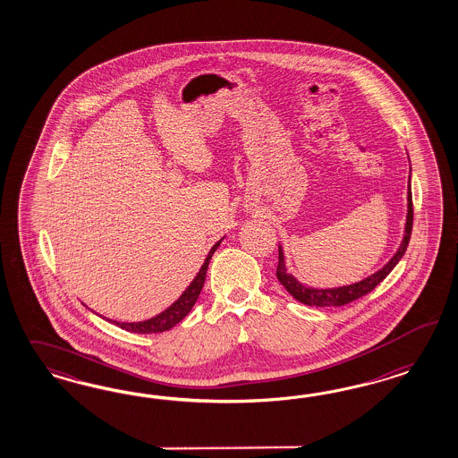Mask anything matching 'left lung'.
Wrapping results in <instances>:
<instances>
[{
  "label": "left lung",
  "instance_id": "left-lung-1",
  "mask_svg": "<svg viewBox=\"0 0 458 458\" xmlns=\"http://www.w3.org/2000/svg\"><path fill=\"white\" fill-rule=\"evenodd\" d=\"M411 171V167H410ZM411 228H413V199H411V186L408 180V213H406V223H404V235H403L402 245L396 250V253L391 257L388 264L383 268H379L375 274H371L369 277L362 278L356 284L351 285H343V287H334V289H316V287H307L304 284H301L297 278L289 274L287 267H285V257H284V249L282 245H278V265L277 278L278 282L285 287V291L291 293L292 297L299 302L305 305H314V307H339V305H346L356 299H360L362 295H366L368 292L373 291L379 282H383L389 272L396 267V264L402 260L406 247L410 243V236H411Z\"/></svg>",
  "mask_w": 458,
  "mask_h": 458
}]
</instances>
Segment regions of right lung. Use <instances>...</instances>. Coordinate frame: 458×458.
Instances as JSON below:
<instances>
[{"mask_svg": "<svg viewBox=\"0 0 458 458\" xmlns=\"http://www.w3.org/2000/svg\"><path fill=\"white\" fill-rule=\"evenodd\" d=\"M222 240H218V242L211 247L208 257L205 259V264L201 265V268H199V272L196 274L193 282L188 285L186 291L181 293L180 299L169 305L166 310H163L161 314L154 316L151 319L140 320V322H117V320L111 319H109V322L119 326V327L124 329V331L136 334L165 333V331H169L171 327H174L178 322H181V320L184 319V318L190 314V310L193 309L194 302L198 301L199 292L203 289V284H205V278H207L209 260H211L213 253L220 247Z\"/></svg>", "mask_w": 458, "mask_h": 458, "instance_id": "add662e5", "label": "right lung"}]
</instances>
